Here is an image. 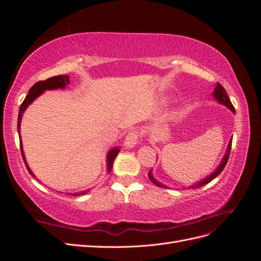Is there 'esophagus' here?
<instances>
[{
  "instance_id": "34e87169",
  "label": "esophagus",
  "mask_w": 261,
  "mask_h": 261,
  "mask_svg": "<svg viewBox=\"0 0 261 261\" xmlns=\"http://www.w3.org/2000/svg\"><path fill=\"white\" fill-rule=\"evenodd\" d=\"M140 135H141V133L139 130H137V129H133L130 132H128L127 135H126L125 141H124L125 146L126 147H129V148L135 146L137 144V141H138Z\"/></svg>"
}]
</instances>
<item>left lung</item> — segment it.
Masks as SVG:
<instances>
[{"instance_id":"1","label":"left lung","mask_w":261,"mask_h":261,"mask_svg":"<svg viewBox=\"0 0 261 261\" xmlns=\"http://www.w3.org/2000/svg\"><path fill=\"white\" fill-rule=\"evenodd\" d=\"M213 96H215V98L220 102V103H222V105H224L225 107H227L228 109L231 110L232 112H235V109H234V107H233V105H232V102H231V100H230V98H228V96H227V93H226V91H225V89L223 88L222 86H221V84H217V87H216V89H215V92H213ZM231 147H232V139H230V143H228V146H227V150H226V153H225V155H224V158H223V160H222V162H221V164L219 165V168L212 173V174L209 176V177H207L206 179H203L202 181H200L199 184H196L195 186H193V187H200V186H203V185H207L208 183H210V181L213 179V178H216L221 172L223 171V169H224V167L226 165V163H227V160H228V156H230V152H231ZM148 176H149V178L151 179L153 183L156 185V186H160V187H163L160 183H158V181L152 177V175H151V172H149L148 173Z\"/></svg>"}]
</instances>
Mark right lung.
<instances>
[{
  "label": "right lung",
  "instance_id": "1",
  "mask_svg": "<svg viewBox=\"0 0 261 261\" xmlns=\"http://www.w3.org/2000/svg\"><path fill=\"white\" fill-rule=\"evenodd\" d=\"M69 83V77L67 75H58V76H53L48 78V80L45 81H40L36 83L31 88L29 89V92L26 96L25 100L22 101V103L20 105L19 108V113H18V122H17V128H18V134H19V137H20V122H21V116L23 111H25L26 108L33 102L37 97L40 96V94L44 91V90H51V89H58V88H64V87ZM20 140V138H19ZM20 152L22 155V160L26 164V168L29 171V173L31 175L35 177V175L33 174V172L30 171V169L28 168V165L26 163V159H25V155H23V151H22V146H21V140H20ZM120 152V150L117 148L112 149L111 151L109 152L108 154V170L111 171L112 167H113V162L114 159L116 158L117 153ZM82 194H85V192H82ZM73 195H78V194H73Z\"/></svg>",
  "mask_w": 261,
  "mask_h": 261
}]
</instances>
